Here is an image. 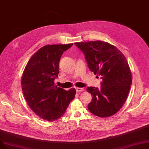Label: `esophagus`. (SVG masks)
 <instances>
[{
  "label": "esophagus",
  "instance_id": "esophagus-1",
  "mask_svg": "<svg viewBox=\"0 0 149 149\" xmlns=\"http://www.w3.org/2000/svg\"><path fill=\"white\" fill-rule=\"evenodd\" d=\"M75 90H76L77 92H80V91H82L84 90L83 88H75Z\"/></svg>",
  "mask_w": 149,
  "mask_h": 149
}]
</instances>
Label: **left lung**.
<instances>
[{
    "instance_id": "1",
    "label": "left lung",
    "mask_w": 149,
    "mask_h": 149,
    "mask_svg": "<svg viewBox=\"0 0 149 149\" xmlns=\"http://www.w3.org/2000/svg\"><path fill=\"white\" fill-rule=\"evenodd\" d=\"M75 45L84 53L90 70L102 79L100 89L87 87L92 96L88 110L100 117L112 116L123 106L132 84L127 60L120 49L106 42H77Z\"/></svg>"
}]
</instances>
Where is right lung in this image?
Segmentation results:
<instances>
[{"label":"right lung","mask_w":149,"mask_h":149,"mask_svg":"<svg viewBox=\"0 0 149 149\" xmlns=\"http://www.w3.org/2000/svg\"><path fill=\"white\" fill-rule=\"evenodd\" d=\"M73 43L47 45L32 55L21 77L22 90L30 108L47 121L61 117L75 97L76 91H66L54 84L59 74V63L64 52Z\"/></svg>","instance_id":"add662e5"}]
</instances>
